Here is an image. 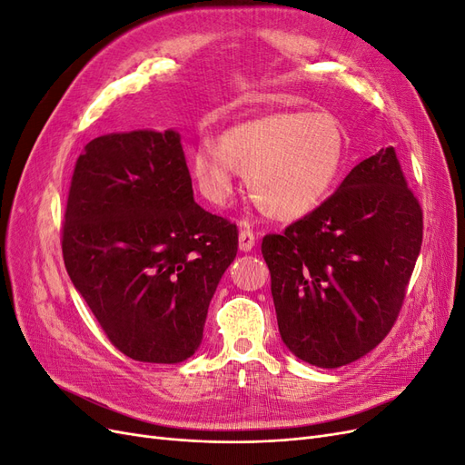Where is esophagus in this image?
Listing matches in <instances>:
<instances>
[{"label":"esophagus","mask_w":465,"mask_h":465,"mask_svg":"<svg viewBox=\"0 0 465 465\" xmlns=\"http://www.w3.org/2000/svg\"><path fill=\"white\" fill-rule=\"evenodd\" d=\"M254 246H256V234L244 224V227H241V232H238V248L242 252H250Z\"/></svg>","instance_id":"obj_1"}]
</instances>
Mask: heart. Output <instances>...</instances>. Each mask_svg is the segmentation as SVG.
Here are the masks:
<instances>
[{"label":"heart","instance_id":"heart-1","mask_svg":"<svg viewBox=\"0 0 465 465\" xmlns=\"http://www.w3.org/2000/svg\"><path fill=\"white\" fill-rule=\"evenodd\" d=\"M345 157V135L323 112H273L232 125L221 145L203 137L192 151V174L205 198L224 205L236 171L248 174L254 202L277 219H301L328 198Z\"/></svg>","mask_w":465,"mask_h":465}]
</instances>
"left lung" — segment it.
Instances as JSON below:
<instances>
[{
  "label": "left lung",
  "mask_w": 465,
  "mask_h": 465,
  "mask_svg": "<svg viewBox=\"0 0 465 465\" xmlns=\"http://www.w3.org/2000/svg\"><path fill=\"white\" fill-rule=\"evenodd\" d=\"M423 242V209L393 147L359 163L312 213L265 234L281 340L337 369L367 355L398 320Z\"/></svg>",
  "instance_id": "obj_1"
}]
</instances>
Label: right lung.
Instances as JSON below:
<instances>
[{"label":"right lung","mask_w":465,"mask_h":465,"mask_svg":"<svg viewBox=\"0 0 465 465\" xmlns=\"http://www.w3.org/2000/svg\"><path fill=\"white\" fill-rule=\"evenodd\" d=\"M236 250V224L193 202L176 132L108 134L79 154L64 263L124 355L161 364L192 357Z\"/></svg>","instance_id":"right-lung-1"}]
</instances>
